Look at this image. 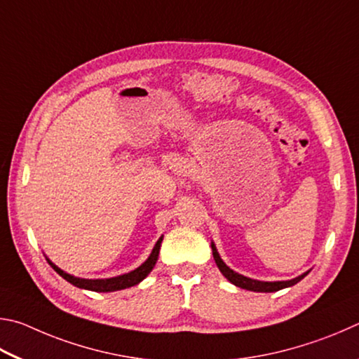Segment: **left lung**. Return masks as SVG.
Here are the masks:
<instances>
[{"instance_id": "left-lung-1", "label": "left lung", "mask_w": 359, "mask_h": 359, "mask_svg": "<svg viewBox=\"0 0 359 359\" xmlns=\"http://www.w3.org/2000/svg\"><path fill=\"white\" fill-rule=\"evenodd\" d=\"M211 249H212V257H215V262L219 268V271L222 273V276L231 284L244 288V290H249V292H259V293H273V292H279L282 288H287V287H292L294 284H298L301 279H304L307 274L311 273L306 271L301 276H297V278L293 279H288V280H257V279H250L246 278V276H243L240 273H236L231 269L230 266L225 265V262L221 259V255H219L217 249H216V244L211 241Z\"/></svg>"}]
</instances>
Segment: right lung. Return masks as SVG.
<instances>
[{
    "mask_svg": "<svg viewBox=\"0 0 359 359\" xmlns=\"http://www.w3.org/2000/svg\"><path fill=\"white\" fill-rule=\"evenodd\" d=\"M163 240V235L156 241L153 250L147 260H144L140 266L135 268L134 271L124 273L121 276H115V278H107V279H83V278H77V276H72L66 271H62L60 266H56L55 263L46 257L48 265L52 266L56 273H58L62 279H66L67 282H71L72 285L83 288V290H91V292H99V293H109V292H116V290H124V288L134 287L137 284L147 278V276L153 271V268L157 262V257H159V249H161V243Z\"/></svg>",
    "mask_w": 359,
    "mask_h": 359,
    "instance_id": "1",
    "label": "right lung"
}]
</instances>
